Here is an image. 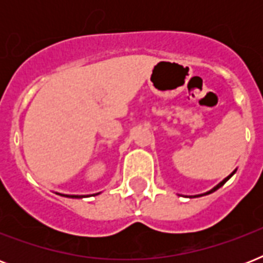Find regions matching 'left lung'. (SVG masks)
Masks as SVG:
<instances>
[{
    "label": "left lung",
    "mask_w": 263,
    "mask_h": 263,
    "mask_svg": "<svg viewBox=\"0 0 263 263\" xmlns=\"http://www.w3.org/2000/svg\"><path fill=\"white\" fill-rule=\"evenodd\" d=\"M235 172H236V171H233V172L231 173V175H229L228 177H225V179L222 180V181H221V183H218V184H217L216 187H214V188H212V190H210V191L204 192V194H200V195H194V196H195V198H196V196H203V195H209V194H212V192L217 191V190H218V188H220V187H222V185H224V184L227 183V181H228V180L231 179V177H232V176H233V173H235Z\"/></svg>",
    "instance_id": "1"
}]
</instances>
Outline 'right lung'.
<instances>
[{"instance_id": "1", "label": "right lung", "mask_w": 263, "mask_h": 263, "mask_svg": "<svg viewBox=\"0 0 263 263\" xmlns=\"http://www.w3.org/2000/svg\"><path fill=\"white\" fill-rule=\"evenodd\" d=\"M55 194H59V192H55ZM101 194V192H98ZM98 194H94V195H98ZM61 196H67V198H75V199H80V198H84V196H88V195H67V194H59Z\"/></svg>"}]
</instances>
